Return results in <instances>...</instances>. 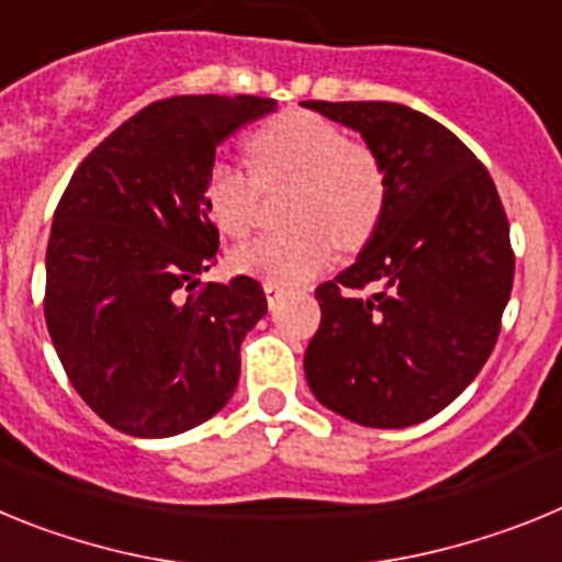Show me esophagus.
Here are the masks:
<instances>
[{"mask_svg": "<svg viewBox=\"0 0 562 562\" xmlns=\"http://www.w3.org/2000/svg\"><path fill=\"white\" fill-rule=\"evenodd\" d=\"M265 292H267V304H270V310L278 304V301H281V297L286 295L284 286L272 284V281H265Z\"/></svg>", "mask_w": 562, "mask_h": 562, "instance_id": "obj_1", "label": "esophagus"}]
</instances>
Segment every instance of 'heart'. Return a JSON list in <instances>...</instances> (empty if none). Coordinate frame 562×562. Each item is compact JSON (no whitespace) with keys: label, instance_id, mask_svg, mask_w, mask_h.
Wrapping results in <instances>:
<instances>
[{"label":"heart","instance_id":"obj_1","mask_svg":"<svg viewBox=\"0 0 562 562\" xmlns=\"http://www.w3.org/2000/svg\"><path fill=\"white\" fill-rule=\"evenodd\" d=\"M256 171L220 160L207 168L205 207L225 236H245L256 220L261 182H301L295 233L258 236L233 250V267L281 286L304 284L335 256L366 245L385 211L389 182L369 146L349 140L337 123L315 112H284L250 137Z\"/></svg>","mask_w":562,"mask_h":562}]
</instances>
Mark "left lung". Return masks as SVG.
Wrapping results in <instances>:
<instances>
[{
    "mask_svg": "<svg viewBox=\"0 0 562 562\" xmlns=\"http://www.w3.org/2000/svg\"><path fill=\"white\" fill-rule=\"evenodd\" d=\"M380 157L385 211L351 267L315 290L304 371L321 405L366 428L430 419L475 380L513 292L493 177L450 128L389 101H304ZM369 285L371 296L355 289Z\"/></svg>",
    "mask_w": 562,
    "mask_h": 562,
    "instance_id": "obj_1",
    "label": "left lung"
}]
</instances>
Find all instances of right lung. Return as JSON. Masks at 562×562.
<instances>
[{
  "mask_svg": "<svg viewBox=\"0 0 562 562\" xmlns=\"http://www.w3.org/2000/svg\"><path fill=\"white\" fill-rule=\"evenodd\" d=\"M270 112L256 95L151 103L89 151L58 202L44 317L72 389L121 434H186L236 391L267 297L247 276L200 286L220 252L205 177L216 146Z\"/></svg>",
  "mask_w": 562,
  "mask_h": 562,
  "instance_id": "1",
  "label": "right lung"
}]
</instances>
